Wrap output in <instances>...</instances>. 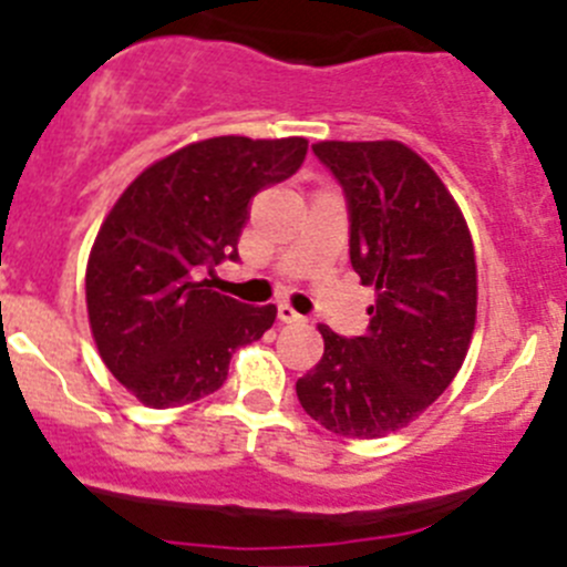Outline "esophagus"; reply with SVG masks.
I'll list each match as a JSON object with an SVG mask.
<instances>
[{
    "instance_id": "34e87169",
    "label": "esophagus",
    "mask_w": 567,
    "mask_h": 567,
    "mask_svg": "<svg viewBox=\"0 0 567 567\" xmlns=\"http://www.w3.org/2000/svg\"><path fill=\"white\" fill-rule=\"evenodd\" d=\"M278 317H280V322H306V317L298 315V311H295L289 303L278 306Z\"/></svg>"
}]
</instances>
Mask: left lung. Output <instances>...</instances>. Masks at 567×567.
<instances>
[{
	"mask_svg": "<svg viewBox=\"0 0 567 567\" xmlns=\"http://www.w3.org/2000/svg\"><path fill=\"white\" fill-rule=\"evenodd\" d=\"M311 150L344 192L350 264L379 295L364 337L320 326L326 353L295 390L328 431L373 440L412 423L460 373L476 326V256L449 188L401 142Z\"/></svg>",
	"mask_w": 567,
	"mask_h": 567,
	"instance_id": "obj_1",
	"label": "left lung"
}]
</instances>
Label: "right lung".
I'll return each instance as SVG.
<instances>
[{"mask_svg":"<svg viewBox=\"0 0 567 567\" xmlns=\"http://www.w3.org/2000/svg\"><path fill=\"white\" fill-rule=\"evenodd\" d=\"M306 150V138H206L144 169L111 208L85 300L102 361L142 403L169 409L212 395L236 348L275 322V306L214 292L203 272L239 261L252 197L292 177Z\"/></svg>","mask_w":567,"mask_h":567,"instance_id":"obj_1","label":"right lung"}]
</instances>
